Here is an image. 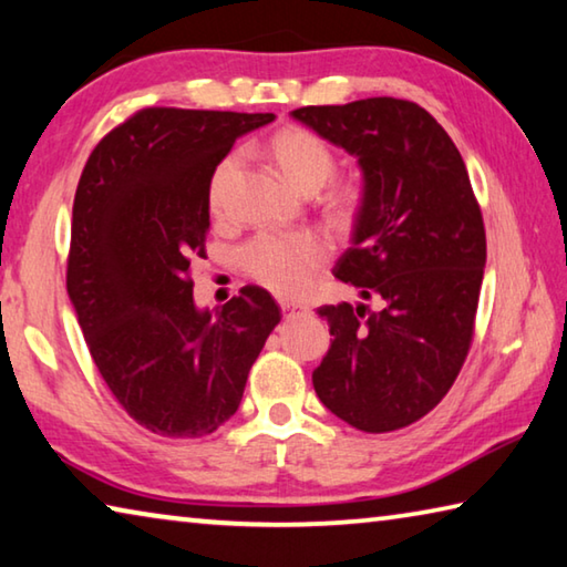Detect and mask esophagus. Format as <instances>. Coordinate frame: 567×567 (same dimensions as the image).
Returning a JSON list of instances; mask_svg holds the SVG:
<instances>
[{
	"mask_svg": "<svg viewBox=\"0 0 567 567\" xmlns=\"http://www.w3.org/2000/svg\"><path fill=\"white\" fill-rule=\"evenodd\" d=\"M282 312H285V315H305V312H307V305L285 300V302H282Z\"/></svg>",
	"mask_w": 567,
	"mask_h": 567,
	"instance_id": "34e87169",
	"label": "esophagus"
}]
</instances>
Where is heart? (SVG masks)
I'll return each mask as SVG.
<instances>
[{
  "mask_svg": "<svg viewBox=\"0 0 567 567\" xmlns=\"http://www.w3.org/2000/svg\"><path fill=\"white\" fill-rule=\"evenodd\" d=\"M270 155L282 175L297 189L315 192L332 177L334 152L328 142L305 127H285L270 140ZM239 167L233 152L217 162L209 177V209L223 215L227 187ZM362 203V185L354 179H334L328 189V207L338 217H350ZM330 245L318 233H262L243 247V270L267 290L282 297H297L310 290L320 267L328 262Z\"/></svg>",
  "mask_w": 567,
  "mask_h": 567,
  "instance_id": "1",
  "label": "heart"
}]
</instances>
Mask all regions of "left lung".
Returning a JSON list of instances; mask_svg holds the SVG:
<instances>
[{
  "mask_svg": "<svg viewBox=\"0 0 567 567\" xmlns=\"http://www.w3.org/2000/svg\"><path fill=\"white\" fill-rule=\"evenodd\" d=\"M358 157L364 195L334 277L364 305H322L332 344L312 385L362 433L425 417L453 388L475 334L485 225L455 142L410 100L370 97L292 112Z\"/></svg>",
  "mask_w": 567,
  "mask_h": 567,
  "instance_id": "left-lung-1",
  "label": "left lung"
}]
</instances>
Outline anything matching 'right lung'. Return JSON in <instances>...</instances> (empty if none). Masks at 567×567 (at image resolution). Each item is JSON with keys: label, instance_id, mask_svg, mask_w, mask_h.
Instances as JSON below:
<instances>
[{"label": "right lung", "instance_id": "add662e5", "mask_svg": "<svg viewBox=\"0 0 567 567\" xmlns=\"http://www.w3.org/2000/svg\"><path fill=\"white\" fill-rule=\"evenodd\" d=\"M272 120L145 107L104 134L76 185L66 292L114 400L159 437L225 425L282 320L255 285L217 315L192 300V262L207 257L209 177L239 134Z\"/></svg>", "mask_w": 567, "mask_h": 567}]
</instances>
